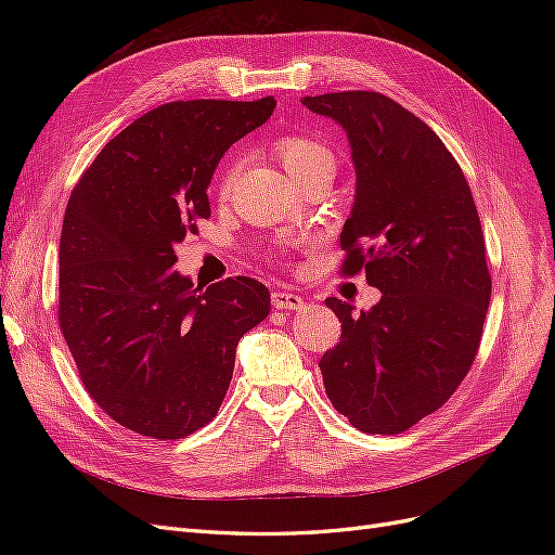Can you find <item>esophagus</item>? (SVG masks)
Instances as JSON below:
<instances>
[{
    "label": "esophagus",
    "instance_id": "34e87169",
    "mask_svg": "<svg viewBox=\"0 0 555 555\" xmlns=\"http://www.w3.org/2000/svg\"><path fill=\"white\" fill-rule=\"evenodd\" d=\"M273 306L278 308V310H300L306 306V298L304 296H298V294H294V292H287V289H278V292H273Z\"/></svg>",
    "mask_w": 555,
    "mask_h": 555
}]
</instances>
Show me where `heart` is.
Returning <instances> with one entry per match:
<instances>
[{
  "instance_id": "heart-1",
  "label": "heart",
  "mask_w": 555,
  "mask_h": 555,
  "mask_svg": "<svg viewBox=\"0 0 555 555\" xmlns=\"http://www.w3.org/2000/svg\"><path fill=\"white\" fill-rule=\"evenodd\" d=\"M275 153L282 159L284 169L292 173V178L298 182L304 178H310L314 173H335V155L333 150L310 137H304V133H287L275 143ZM238 162L231 159L220 178V190L229 192L233 178H236Z\"/></svg>"
}]
</instances>
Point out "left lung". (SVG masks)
<instances>
[{"label":"left lung","mask_w":555,"mask_h":555,"mask_svg":"<svg viewBox=\"0 0 555 555\" xmlns=\"http://www.w3.org/2000/svg\"><path fill=\"white\" fill-rule=\"evenodd\" d=\"M300 104L347 133L357 192L343 273L365 268L382 292L359 317L326 298L343 338L319 371L351 426L396 435L442 408L477 357L491 275L473 192L438 133L393 99L354 90Z\"/></svg>","instance_id":"left-lung-1"}]
</instances>
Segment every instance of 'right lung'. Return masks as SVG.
Here are the masks:
<instances>
[{"instance_id":"add662e5","label":"right lung","mask_w":555,"mask_h":555,"mask_svg":"<svg viewBox=\"0 0 555 555\" xmlns=\"http://www.w3.org/2000/svg\"><path fill=\"white\" fill-rule=\"evenodd\" d=\"M275 104L194 99L147 111L106 143L66 204L60 326L88 393L129 430L180 440L212 422L238 340L271 312L259 280L194 287L173 268V245L210 217L217 164Z\"/></svg>"}]
</instances>
